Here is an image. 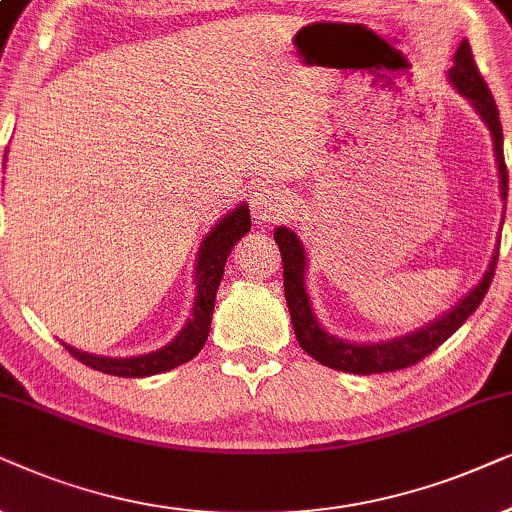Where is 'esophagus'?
<instances>
[{
  "mask_svg": "<svg viewBox=\"0 0 512 512\" xmlns=\"http://www.w3.org/2000/svg\"><path fill=\"white\" fill-rule=\"evenodd\" d=\"M250 210L257 222L267 224V222H278L281 217H285L288 206H285L283 196L278 194L274 187L260 185L250 192Z\"/></svg>",
  "mask_w": 512,
  "mask_h": 512,
  "instance_id": "34e87169",
  "label": "esophagus"
}]
</instances>
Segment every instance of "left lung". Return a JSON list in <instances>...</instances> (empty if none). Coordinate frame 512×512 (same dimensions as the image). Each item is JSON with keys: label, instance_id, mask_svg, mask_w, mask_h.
<instances>
[{"label": "left lung", "instance_id": "1", "mask_svg": "<svg viewBox=\"0 0 512 512\" xmlns=\"http://www.w3.org/2000/svg\"><path fill=\"white\" fill-rule=\"evenodd\" d=\"M449 79L456 91L463 98L473 102L475 112L485 119L494 138V152L496 161H499V175H501V196L506 201L508 196V168L506 159H503V128L499 121V107H496L494 95L485 84V79L480 77L478 65L473 60V51L470 44L463 39L454 56V67L449 70ZM276 243L281 248L283 257V288L285 299H288V309L292 318V327H295L297 342L302 349L309 353L311 358H316L318 363H323L332 370L339 372H353V374H381V372H395L405 370V367L417 365L419 360L438 349L442 342H447L466 320L473 316V311L478 309L482 299H485L489 285H492L496 260H499V250L494 252L489 269L482 276V281L454 306L452 311H447L445 316L435 320V323L421 327V330L412 332L407 337H398L393 342H381V344H349L342 339L327 335L323 327L318 325V320L313 318L309 295L304 290V274H306V255L302 243L295 231L288 227L276 229Z\"/></svg>", "mask_w": 512, "mask_h": 512}]
</instances>
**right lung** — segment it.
Here are the masks:
<instances>
[{
    "instance_id": "obj_1",
    "label": "right lung",
    "mask_w": 512,
    "mask_h": 512,
    "mask_svg": "<svg viewBox=\"0 0 512 512\" xmlns=\"http://www.w3.org/2000/svg\"><path fill=\"white\" fill-rule=\"evenodd\" d=\"M250 231V210L248 206H238L234 213H229L215 229L206 236L201 245L199 262H196V302L194 313L187 320L185 330L177 335L173 342L163 349L147 353L138 358H102L91 353L77 351L72 346L63 344L70 356L81 360L86 367L93 370L114 374V377H149V374H161L173 370L177 365H185L206 344L210 332V320H213L215 292L220 288L224 276V264L234 245Z\"/></svg>"
}]
</instances>
